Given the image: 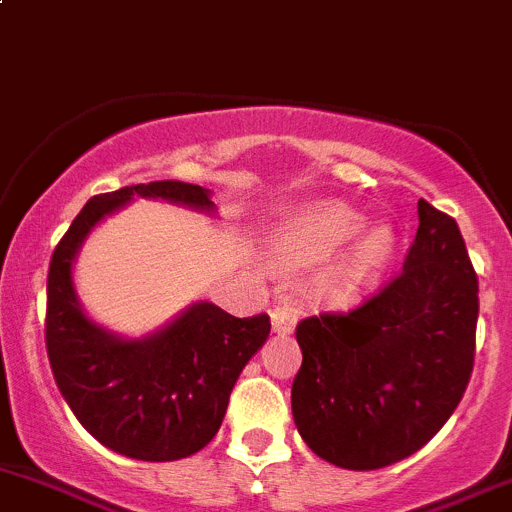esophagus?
Returning <instances> with one entry per match:
<instances>
[{"label": "esophagus", "mask_w": 512, "mask_h": 512, "mask_svg": "<svg viewBox=\"0 0 512 512\" xmlns=\"http://www.w3.org/2000/svg\"><path fill=\"white\" fill-rule=\"evenodd\" d=\"M271 323H273V333L278 335H288L295 330V323H298V313L293 308H286V305H278V308L271 310Z\"/></svg>", "instance_id": "obj_1"}]
</instances>
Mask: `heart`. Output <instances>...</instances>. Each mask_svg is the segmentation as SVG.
Segmentation results:
<instances>
[{
    "label": "heart",
    "instance_id": "b5f03b06",
    "mask_svg": "<svg viewBox=\"0 0 512 512\" xmlns=\"http://www.w3.org/2000/svg\"><path fill=\"white\" fill-rule=\"evenodd\" d=\"M348 246L325 268L320 291L325 298L350 300L382 273L394 254L397 236L387 221L365 226L350 204L318 199L288 209L273 221L268 254L281 268H305Z\"/></svg>",
    "mask_w": 512,
    "mask_h": 512
}]
</instances>
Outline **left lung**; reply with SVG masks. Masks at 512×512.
<instances>
[{
    "label": "left lung",
    "mask_w": 512,
    "mask_h": 512,
    "mask_svg": "<svg viewBox=\"0 0 512 512\" xmlns=\"http://www.w3.org/2000/svg\"><path fill=\"white\" fill-rule=\"evenodd\" d=\"M402 273L350 313L295 328L293 419L310 451L350 471L392 466L449 421L473 370L478 278L458 224L419 199Z\"/></svg>",
    "instance_id": "left-lung-1"
}]
</instances>
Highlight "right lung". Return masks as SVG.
Segmentation results:
<instances>
[{
  "mask_svg": "<svg viewBox=\"0 0 512 512\" xmlns=\"http://www.w3.org/2000/svg\"><path fill=\"white\" fill-rule=\"evenodd\" d=\"M135 197L217 214L209 189L172 179L88 199L51 256L46 350L63 399L93 439L138 461H177L217 436L231 389L268 340L271 320L234 318L197 300L142 337L96 323L78 300L73 263L100 221Z\"/></svg>",
  "mask_w": 512,
  "mask_h": 512,
  "instance_id": "obj_1",
  "label": "right lung"
}]
</instances>
